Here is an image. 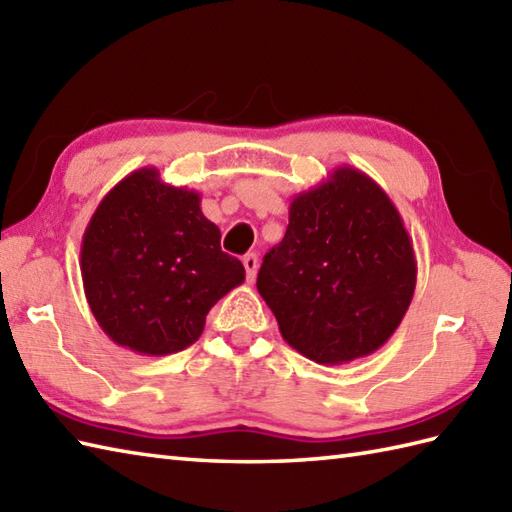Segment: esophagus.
Listing matches in <instances>:
<instances>
[{
  "instance_id": "esophagus-1",
  "label": "esophagus",
  "mask_w": 512,
  "mask_h": 512,
  "mask_svg": "<svg viewBox=\"0 0 512 512\" xmlns=\"http://www.w3.org/2000/svg\"><path fill=\"white\" fill-rule=\"evenodd\" d=\"M242 262H244V268H246V279H248V281H255L257 268H259L257 255H255V253H248V255H244Z\"/></svg>"
}]
</instances>
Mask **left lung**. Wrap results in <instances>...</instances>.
<instances>
[{
  "instance_id": "1",
  "label": "left lung",
  "mask_w": 512,
  "mask_h": 512,
  "mask_svg": "<svg viewBox=\"0 0 512 512\" xmlns=\"http://www.w3.org/2000/svg\"><path fill=\"white\" fill-rule=\"evenodd\" d=\"M416 255L394 202L354 167H336L290 202L257 290L284 341L321 365L374 354L396 332L416 290Z\"/></svg>"
}]
</instances>
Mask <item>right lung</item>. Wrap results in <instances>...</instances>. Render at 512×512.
Segmentation results:
<instances>
[{
  "label": "right lung",
  "instance_id": "right-lung-1",
  "mask_svg": "<svg viewBox=\"0 0 512 512\" xmlns=\"http://www.w3.org/2000/svg\"><path fill=\"white\" fill-rule=\"evenodd\" d=\"M244 275L242 262L222 253L200 193L162 182L156 167L118 182L83 233L81 277L94 319L143 356L198 341L206 314Z\"/></svg>",
  "mask_w": 512,
  "mask_h": 512
}]
</instances>
